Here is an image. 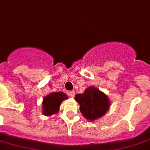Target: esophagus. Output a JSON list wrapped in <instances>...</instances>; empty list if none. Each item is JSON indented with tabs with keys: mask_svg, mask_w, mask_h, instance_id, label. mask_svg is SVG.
<instances>
[{
	"mask_svg": "<svg viewBox=\"0 0 150 150\" xmlns=\"http://www.w3.org/2000/svg\"><path fill=\"white\" fill-rule=\"evenodd\" d=\"M69 94L70 97H71V98H74V97H75V93L74 91H69Z\"/></svg>",
	"mask_w": 150,
	"mask_h": 150,
	"instance_id": "34e87169",
	"label": "esophagus"
}]
</instances>
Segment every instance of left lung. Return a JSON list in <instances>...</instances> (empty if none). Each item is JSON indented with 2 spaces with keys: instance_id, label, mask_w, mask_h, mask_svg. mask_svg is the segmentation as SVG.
<instances>
[{
  "instance_id": "obj_1",
  "label": "left lung",
  "mask_w": 150,
  "mask_h": 150,
  "mask_svg": "<svg viewBox=\"0 0 150 150\" xmlns=\"http://www.w3.org/2000/svg\"><path fill=\"white\" fill-rule=\"evenodd\" d=\"M75 99L80 104L81 114L91 121L104 115L110 106L107 95L94 87L88 88L83 94H76Z\"/></svg>"
}]
</instances>
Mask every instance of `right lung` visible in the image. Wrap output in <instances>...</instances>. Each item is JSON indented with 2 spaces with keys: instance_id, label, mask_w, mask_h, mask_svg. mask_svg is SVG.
<instances>
[{
  "instance_id": "1",
  "label": "right lung",
  "mask_w": 150,
  "mask_h": 150,
  "mask_svg": "<svg viewBox=\"0 0 150 150\" xmlns=\"http://www.w3.org/2000/svg\"><path fill=\"white\" fill-rule=\"evenodd\" d=\"M67 95L63 92H53L43 98L42 102V114L50 116L56 114L59 110L62 101L67 99Z\"/></svg>"
}]
</instances>
